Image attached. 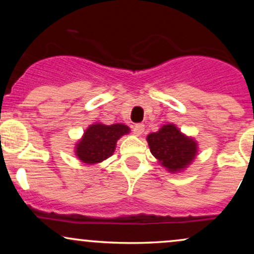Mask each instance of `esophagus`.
<instances>
[{
	"instance_id": "1",
	"label": "esophagus",
	"mask_w": 254,
	"mask_h": 254,
	"mask_svg": "<svg viewBox=\"0 0 254 254\" xmlns=\"http://www.w3.org/2000/svg\"><path fill=\"white\" fill-rule=\"evenodd\" d=\"M143 132H144L143 124H136L135 127H133V133H135L136 136H141Z\"/></svg>"
}]
</instances>
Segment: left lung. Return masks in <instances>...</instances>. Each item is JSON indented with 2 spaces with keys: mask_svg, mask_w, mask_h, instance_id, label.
<instances>
[{
  "mask_svg": "<svg viewBox=\"0 0 254 254\" xmlns=\"http://www.w3.org/2000/svg\"><path fill=\"white\" fill-rule=\"evenodd\" d=\"M150 153L170 173H179L190 166L198 154V143L186 136L176 124H164L147 136Z\"/></svg>",
  "mask_w": 254,
  "mask_h": 254,
  "instance_id": "1",
  "label": "left lung"
}]
</instances>
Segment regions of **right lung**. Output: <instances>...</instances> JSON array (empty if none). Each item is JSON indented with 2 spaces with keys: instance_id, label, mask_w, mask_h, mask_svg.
<instances>
[{
  "instance_id": "1",
  "label": "right lung",
  "mask_w": 254,
  "mask_h": 254,
  "mask_svg": "<svg viewBox=\"0 0 254 254\" xmlns=\"http://www.w3.org/2000/svg\"><path fill=\"white\" fill-rule=\"evenodd\" d=\"M129 132L130 127L122 123L90 124L75 144V155L82 164H100L113 155L118 139Z\"/></svg>"
}]
</instances>
